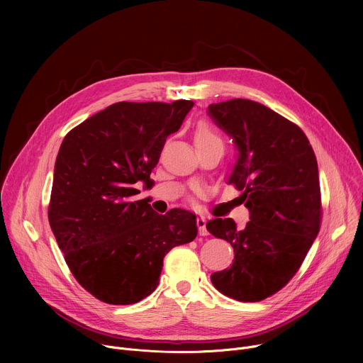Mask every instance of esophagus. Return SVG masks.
Segmentation results:
<instances>
[{"label":"esophagus","instance_id":"1","mask_svg":"<svg viewBox=\"0 0 363 363\" xmlns=\"http://www.w3.org/2000/svg\"><path fill=\"white\" fill-rule=\"evenodd\" d=\"M206 221L202 216H198L196 217V225H198V233L199 235H208V231H206V227H205Z\"/></svg>","mask_w":363,"mask_h":363}]
</instances>
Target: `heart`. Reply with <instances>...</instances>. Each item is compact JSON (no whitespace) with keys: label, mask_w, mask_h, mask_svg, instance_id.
Returning a JSON list of instances; mask_svg holds the SVG:
<instances>
[{"label":"heart","mask_w":363,"mask_h":363,"mask_svg":"<svg viewBox=\"0 0 363 363\" xmlns=\"http://www.w3.org/2000/svg\"><path fill=\"white\" fill-rule=\"evenodd\" d=\"M223 145V139L218 132L206 123H201L195 130V145Z\"/></svg>","instance_id":"b5f03b06"}]
</instances>
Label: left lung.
Wrapping results in <instances>:
<instances>
[{
	"instance_id": "left-lung-1",
	"label": "left lung",
	"mask_w": 363,
	"mask_h": 363,
	"mask_svg": "<svg viewBox=\"0 0 363 363\" xmlns=\"http://www.w3.org/2000/svg\"><path fill=\"white\" fill-rule=\"evenodd\" d=\"M214 123L238 149L228 177L250 211L206 223L234 248L230 269L211 274L214 287L238 301H260L283 289L300 269L320 230L322 203L315 152L303 130L258 101L231 99L208 106Z\"/></svg>"
}]
</instances>
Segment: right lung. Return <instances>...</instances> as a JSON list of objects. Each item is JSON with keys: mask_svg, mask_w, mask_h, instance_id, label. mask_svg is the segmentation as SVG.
I'll list each match as a JSON object with an SVG mask.
<instances>
[{"mask_svg": "<svg viewBox=\"0 0 363 363\" xmlns=\"http://www.w3.org/2000/svg\"><path fill=\"white\" fill-rule=\"evenodd\" d=\"M192 100L119 101L72 129L60 146L48 221L74 279L96 298L133 304L160 283L164 257L191 242L196 217L174 208L155 213L147 185L167 138L177 132Z\"/></svg>", "mask_w": 363, "mask_h": 363, "instance_id": "right-lung-1", "label": "right lung"}]
</instances>
